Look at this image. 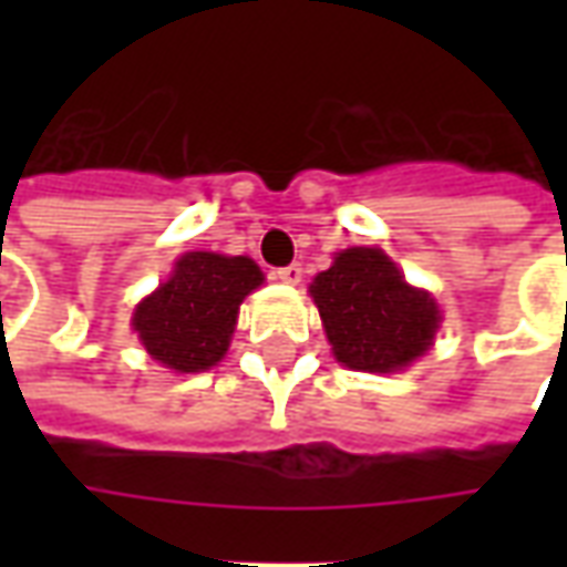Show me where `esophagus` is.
<instances>
[{"mask_svg": "<svg viewBox=\"0 0 567 567\" xmlns=\"http://www.w3.org/2000/svg\"><path fill=\"white\" fill-rule=\"evenodd\" d=\"M276 279L285 285H297L303 279V267H300V264H288L282 270H276Z\"/></svg>", "mask_w": 567, "mask_h": 567, "instance_id": "1", "label": "esophagus"}]
</instances>
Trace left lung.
<instances>
[{"instance_id": "left-lung-1", "label": "left lung", "mask_w": 567, "mask_h": 567, "mask_svg": "<svg viewBox=\"0 0 567 567\" xmlns=\"http://www.w3.org/2000/svg\"><path fill=\"white\" fill-rule=\"evenodd\" d=\"M309 295L319 307L333 358L349 370H404L425 355L437 337V300L406 282L382 248L340 251L331 267L312 279Z\"/></svg>"}]
</instances>
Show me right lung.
I'll use <instances>...</instances> for the list:
<instances>
[{
  "label": "right lung",
  "instance_id": "1",
  "mask_svg": "<svg viewBox=\"0 0 567 567\" xmlns=\"http://www.w3.org/2000/svg\"><path fill=\"white\" fill-rule=\"evenodd\" d=\"M264 272L251 258L187 251L169 279L133 309V331L154 361L175 373L215 368L234 337L239 303Z\"/></svg>",
  "mask_w": 567,
  "mask_h": 567
}]
</instances>
